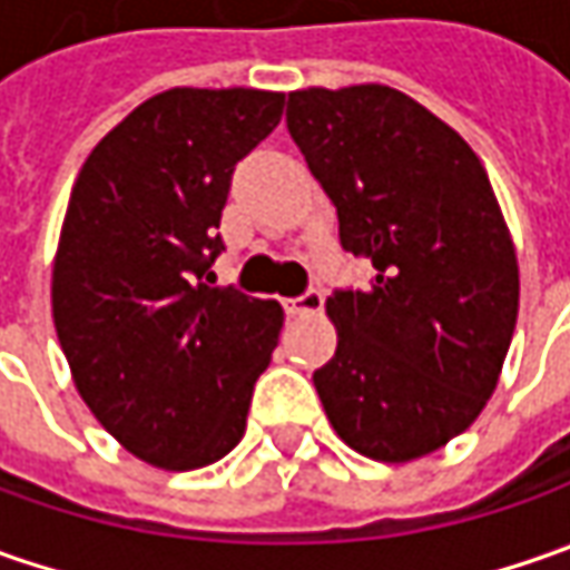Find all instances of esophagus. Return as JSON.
I'll return each mask as SVG.
<instances>
[{
	"mask_svg": "<svg viewBox=\"0 0 570 570\" xmlns=\"http://www.w3.org/2000/svg\"><path fill=\"white\" fill-rule=\"evenodd\" d=\"M285 311H288L292 317L320 314V311H323V295H320L317 288H307L301 297H288V301H285Z\"/></svg>",
	"mask_w": 570,
	"mask_h": 570,
	"instance_id": "34e87169",
	"label": "esophagus"
}]
</instances>
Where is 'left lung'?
<instances>
[{"instance_id": "8db88e82", "label": "left lung", "mask_w": 570, "mask_h": 570, "mask_svg": "<svg viewBox=\"0 0 570 570\" xmlns=\"http://www.w3.org/2000/svg\"><path fill=\"white\" fill-rule=\"evenodd\" d=\"M288 132L377 275L326 297L336 355L314 386L342 441L381 463L441 450L498 386L520 273L489 174L466 139L386 85L301 88Z\"/></svg>"}]
</instances>
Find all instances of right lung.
<instances>
[{"label": "right lung", "instance_id": "obj_1", "mask_svg": "<svg viewBox=\"0 0 570 570\" xmlns=\"http://www.w3.org/2000/svg\"><path fill=\"white\" fill-rule=\"evenodd\" d=\"M285 95L170 88L139 104L78 170L53 259V323L78 396L158 470L237 448L282 304L212 288L234 165L282 120Z\"/></svg>", "mask_w": 570, "mask_h": 570}]
</instances>
